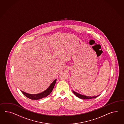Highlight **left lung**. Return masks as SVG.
Returning <instances> with one entry per match:
<instances>
[{
    "instance_id": "obj_1",
    "label": "left lung",
    "mask_w": 124,
    "mask_h": 124,
    "mask_svg": "<svg viewBox=\"0 0 124 124\" xmlns=\"http://www.w3.org/2000/svg\"><path fill=\"white\" fill-rule=\"evenodd\" d=\"M73 91V93H74V94H75V95H76L77 97L79 98L80 99H94V98H97L98 96H94V97H89V96H86L83 95H82V94H79V93H76V92H75V91Z\"/></svg>"
}]
</instances>
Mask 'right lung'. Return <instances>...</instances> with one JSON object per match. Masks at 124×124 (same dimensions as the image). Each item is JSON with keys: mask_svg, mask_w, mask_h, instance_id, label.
<instances>
[{"mask_svg": "<svg viewBox=\"0 0 124 124\" xmlns=\"http://www.w3.org/2000/svg\"><path fill=\"white\" fill-rule=\"evenodd\" d=\"M56 80H57V79H55L48 89H47L46 90H45V91L41 93H40L36 94H29L28 93H26L25 92H23L22 90H21V92H22V93L27 98H28L29 99H32V100L40 99H42L43 98H45V97L48 96L51 93L54 88Z\"/></svg>", "mask_w": 124, "mask_h": 124, "instance_id": "add662e5", "label": "right lung"}]
</instances>
